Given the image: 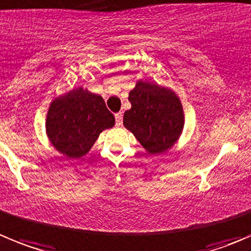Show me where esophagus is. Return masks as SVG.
<instances>
[{"label":"esophagus","mask_w":251,"mask_h":251,"mask_svg":"<svg viewBox=\"0 0 251 251\" xmlns=\"http://www.w3.org/2000/svg\"><path fill=\"white\" fill-rule=\"evenodd\" d=\"M115 120H116V126L123 125V114L121 112L115 114Z\"/></svg>","instance_id":"esophagus-1"}]
</instances>
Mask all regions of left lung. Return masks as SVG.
<instances>
[{"label":"left lung","instance_id":"1","mask_svg":"<svg viewBox=\"0 0 251 251\" xmlns=\"http://www.w3.org/2000/svg\"><path fill=\"white\" fill-rule=\"evenodd\" d=\"M131 109L124 114V125L149 153H162L181 136L184 115L181 100L171 89L137 81L128 94Z\"/></svg>","mask_w":251,"mask_h":251}]
</instances>
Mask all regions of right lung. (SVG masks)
<instances>
[{
	"mask_svg": "<svg viewBox=\"0 0 251 251\" xmlns=\"http://www.w3.org/2000/svg\"><path fill=\"white\" fill-rule=\"evenodd\" d=\"M114 125V115L104 99L78 88L51 101L46 131L57 151L68 158H80L90 151L100 133Z\"/></svg>",
	"mask_w": 251,
	"mask_h": 251,
	"instance_id": "obj_1",
	"label": "right lung"
}]
</instances>
